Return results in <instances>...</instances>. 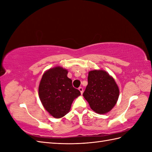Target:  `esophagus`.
I'll list each match as a JSON object with an SVG mask.
<instances>
[{
	"mask_svg": "<svg viewBox=\"0 0 152 152\" xmlns=\"http://www.w3.org/2000/svg\"><path fill=\"white\" fill-rule=\"evenodd\" d=\"M78 89H79V91H80V93H81V94L82 95V94H83V88H82V87H80V88H78Z\"/></svg>",
	"mask_w": 152,
	"mask_h": 152,
	"instance_id": "obj_1",
	"label": "esophagus"
}]
</instances>
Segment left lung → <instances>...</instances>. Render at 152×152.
<instances>
[{"label":"left lung","mask_w":152,"mask_h":152,"mask_svg":"<svg viewBox=\"0 0 152 152\" xmlns=\"http://www.w3.org/2000/svg\"><path fill=\"white\" fill-rule=\"evenodd\" d=\"M88 84L83 96L93 111L105 114L114 107L119 95L115 80L103 70H93L88 73Z\"/></svg>","instance_id":"1"}]
</instances>
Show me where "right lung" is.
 <instances>
[{
    "label": "right lung",
    "instance_id": "add662e5",
    "mask_svg": "<svg viewBox=\"0 0 152 152\" xmlns=\"http://www.w3.org/2000/svg\"><path fill=\"white\" fill-rule=\"evenodd\" d=\"M68 70L57 66L45 72L38 86V95L44 108L55 118L69 112L73 101L81 93L72 86Z\"/></svg>",
    "mask_w": 152,
    "mask_h": 152
}]
</instances>
